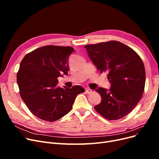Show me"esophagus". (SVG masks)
Wrapping results in <instances>:
<instances>
[{
    "label": "esophagus",
    "instance_id": "1",
    "mask_svg": "<svg viewBox=\"0 0 159 159\" xmlns=\"http://www.w3.org/2000/svg\"><path fill=\"white\" fill-rule=\"evenodd\" d=\"M85 91H86V93H87L88 94H90V93H91L93 92V90L92 89H89V88H87L85 89Z\"/></svg>",
    "mask_w": 159,
    "mask_h": 159
}]
</instances>
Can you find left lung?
<instances>
[{
  "instance_id": "1",
  "label": "left lung",
  "mask_w": 159,
  "mask_h": 159,
  "mask_svg": "<svg viewBox=\"0 0 159 159\" xmlns=\"http://www.w3.org/2000/svg\"><path fill=\"white\" fill-rule=\"evenodd\" d=\"M88 56L98 70L107 72L111 84L109 90L95 91L102 102L94 107L108 120L126 116L141 100L145 89V70L143 62L131 48L118 41L85 46Z\"/></svg>"
}]
</instances>
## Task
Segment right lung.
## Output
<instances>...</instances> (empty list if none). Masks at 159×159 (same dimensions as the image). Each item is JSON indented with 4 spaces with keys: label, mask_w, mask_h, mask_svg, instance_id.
I'll use <instances>...</instances> for the list:
<instances>
[{
    "label": "right lung",
    "mask_w": 159,
    "mask_h": 159,
    "mask_svg": "<svg viewBox=\"0 0 159 159\" xmlns=\"http://www.w3.org/2000/svg\"><path fill=\"white\" fill-rule=\"evenodd\" d=\"M74 51L70 46H45L22 59L17 73L20 95L37 117L50 122L61 118L71 111L76 96L85 91L80 85H57V78L68 74L69 56Z\"/></svg>",
    "instance_id": "right-lung-1"
}]
</instances>
